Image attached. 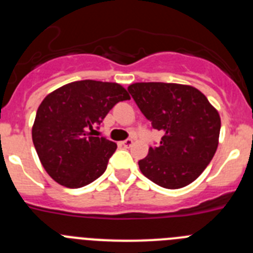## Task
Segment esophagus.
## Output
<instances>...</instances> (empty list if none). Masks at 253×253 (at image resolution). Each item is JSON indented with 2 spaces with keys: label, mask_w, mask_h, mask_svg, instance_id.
Wrapping results in <instances>:
<instances>
[{
  "label": "esophagus",
  "mask_w": 253,
  "mask_h": 253,
  "mask_svg": "<svg viewBox=\"0 0 253 253\" xmlns=\"http://www.w3.org/2000/svg\"><path fill=\"white\" fill-rule=\"evenodd\" d=\"M123 147H125V148H129V147H131V144H133V139H126V140H123L122 143H120Z\"/></svg>",
  "instance_id": "esophagus-1"
}]
</instances>
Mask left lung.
Segmentation results:
<instances>
[{
	"mask_svg": "<svg viewBox=\"0 0 253 253\" xmlns=\"http://www.w3.org/2000/svg\"><path fill=\"white\" fill-rule=\"evenodd\" d=\"M152 128L161 130L160 146L149 147L138 162L142 173L165 189L195 181L215 154L220 116L204 93L187 84L138 82L128 87Z\"/></svg>",
	"mask_w": 253,
	"mask_h": 253,
	"instance_id": "8db88e82",
	"label": "left lung"
}]
</instances>
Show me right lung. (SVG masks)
<instances>
[{
    "mask_svg": "<svg viewBox=\"0 0 253 253\" xmlns=\"http://www.w3.org/2000/svg\"><path fill=\"white\" fill-rule=\"evenodd\" d=\"M114 82L84 80L45 96L33 125V143L44 169L59 185L78 189L105 172L116 143L93 137V128L119 101L129 100Z\"/></svg>",
    "mask_w": 253,
    "mask_h": 253,
    "instance_id": "obj_1",
    "label": "right lung"
}]
</instances>
